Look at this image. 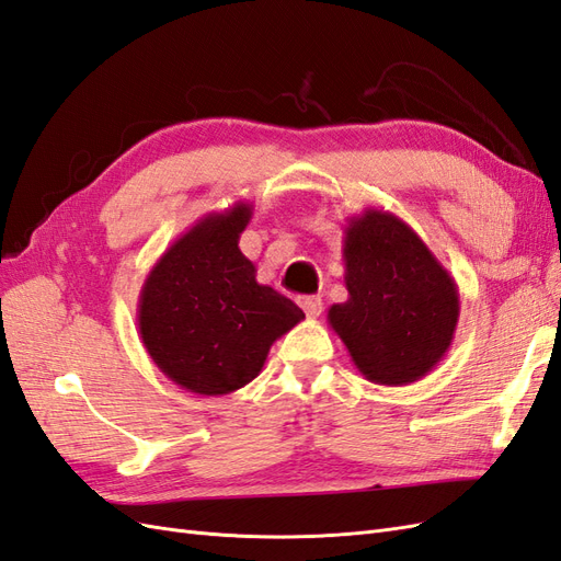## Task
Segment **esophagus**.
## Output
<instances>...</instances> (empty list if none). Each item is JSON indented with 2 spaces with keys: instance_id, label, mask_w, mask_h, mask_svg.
I'll list each match as a JSON object with an SVG mask.
<instances>
[{
  "instance_id": "34e87169",
  "label": "esophagus",
  "mask_w": 561,
  "mask_h": 561,
  "mask_svg": "<svg viewBox=\"0 0 561 561\" xmlns=\"http://www.w3.org/2000/svg\"><path fill=\"white\" fill-rule=\"evenodd\" d=\"M300 308L306 310L308 318H320L322 314V298L320 296H304L300 298Z\"/></svg>"
}]
</instances>
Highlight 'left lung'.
Returning a JSON list of instances; mask_svg holds the SVG:
<instances>
[{
  "label": "left lung",
  "mask_w": 561,
  "mask_h": 561,
  "mask_svg": "<svg viewBox=\"0 0 561 561\" xmlns=\"http://www.w3.org/2000/svg\"><path fill=\"white\" fill-rule=\"evenodd\" d=\"M346 304L327 320L357 371L371 383L420 381L448 353L457 318V284L398 215L365 208L343 229Z\"/></svg>",
  "instance_id": "obj_1"
}]
</instances>
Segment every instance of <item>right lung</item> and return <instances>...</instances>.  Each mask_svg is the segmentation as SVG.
I'll return each instance as SVG.
<instances>
[{
    "instance_id": "add662e5",
    "label": "right lung",
    "mask_w": 561,
    "mask_h": 561,
    "mask_svg": "<svg viewBox=\"0 0 561 561\" xmlns=\"http://www.w3.org/2000/svg\"><path fill=\"white\" fill-rule=\"evenodd\" d=\"M253 215L249 201L208 213L144 279L137 327L163 375L198 396H225L253 381L279 336L306 320L294 300L257 284L239 251Z\"/></svg>"
}]
</instances>
